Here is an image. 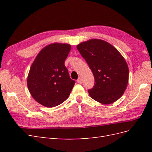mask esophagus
Instances as JSON below:
<instances>
[{"mask_svg": "<svg viewBox=\"0 0 152 152\" xmlns=\"http://www.w3.org/2000/svg\"><path fill=\"white\" fill-rule=\"evenodd\" d=\"M77 82H78V83H79V84H82V79L81 77H79V79H78Z\"/></svg>", "mask_w": 152, "mask_h": 152, "instance_id": "1", "label": "esophagus"}]
</instances>
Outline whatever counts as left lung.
I'll return each instance as SVG.
<instances>
[{
  "mask_svg": "<svg viewBox=\"0 0 152 152\" xmlns=\"http://www.w3.org/2000/svg\"><path fill=\"white\" fill-rule=\"evenodd\" d=\"M94 77L88 90L91 97L104 104L120 98L126 89L129 68L125 59L112 45L101 39H91L77 45Z\"/></svg>",
  "mask_w": 152,
  "mask_h": 152,
  "instance_id": "obj_1",
  "label": "left lung"
}]
</instances>
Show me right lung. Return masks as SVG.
<instances>
[{"label": "right lung", "mask_w": 152, "mask_h": 152, "mask_svg": "<svg viewBox=\"0 0 152 152\" xmlns=\"http://www.w3.org/2000/svg\"><path fill=\"white\" fill-rule=\"evenodd\" d=\"M70 49L68 44H49L40 50L30 67L28 90L36 102L44 107L52 108L65 102L75 85L65 66Z\"/></svg>", "instance_id": "add662e5"}]
</instances>
